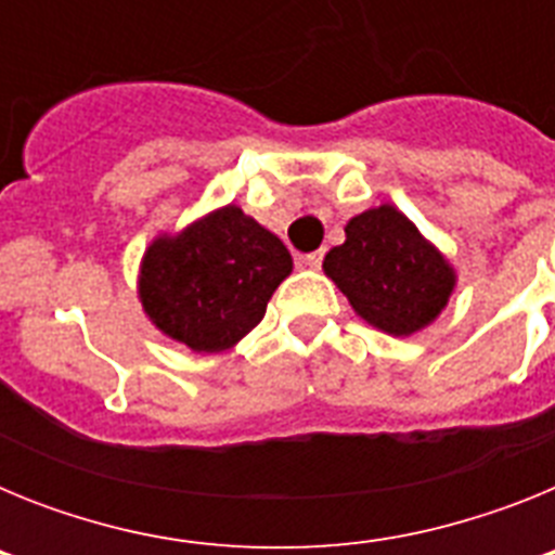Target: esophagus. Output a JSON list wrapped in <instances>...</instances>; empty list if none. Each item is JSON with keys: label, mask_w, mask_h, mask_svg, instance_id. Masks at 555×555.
I'll return each mask as SVG.
<instances>
[{"label": "esophagus", "mask_w": 555, "mask_h": 555, "mask_svg": "<svg viewBox=\"0 0 555 555\" xmlns=\"http://www.w3.org/2000/svg\"><path fill=\"white\" fill-rule=\"evenodd\" d=\"M322 258H325V253H322V249H317V253L300 255V261L306 263L308 269H320L322 267Z\"/></svg>", "instance_id": "esophagus-1"}]
</instances>
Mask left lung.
I'll return each instance as SVG.
<instances>
[{
    "label": "left lung",
    "instance_id": "obj_1",
    "mask_svg": "<svg viewBox=\"0 0 555 555\" xmlns=\"http://www.w3.org/2000/svg\"><path fill=\"white\" fill-rule=\"evenodd\" d=\"M345 233L322 269L361 320L389 336H411L442 313L455 288L453 267L395 205L358 214Z\"/></svg>",
    "mask_w": 555,
    "mask_h": 555
}]
</instances>
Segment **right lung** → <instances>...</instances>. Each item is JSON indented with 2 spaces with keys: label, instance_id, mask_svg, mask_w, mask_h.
<instances>
[{
  "label": "right lung",
  "instance_id": "obj_1",
  "mask_svg": "<svg viewBox=\"0 0 555 555\" xmlns=\"http://www.w3.org/2000/svg\"><path fill=\"white\" fill-rule=\"evenodd\" d=\"M292 272L286 244L224 205L146 247L139 297L158 331L194 352H219L247 336Z\"/></svg>",
  "mask_w": 555,
  "mask_h": 555
}]
</instances>
